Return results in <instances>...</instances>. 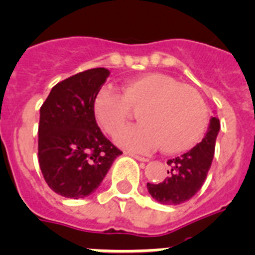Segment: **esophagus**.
<instances>
[{
  "label": "esophagus",
  "mask_w": 255,
  "mask_h": 255,
  "mask_svg": "<svg viewBox=\"0 0 255 255\" xmlns=\"http://www.w3.org/2000/svg\"><path fill=\"white\" fill-rule=\"evenodd\" d=\"M126 155H129V156L134 157V159H136V160L139 161H148V159L147 157H143V156H139V155H136V153H132V152H125Z\"/></svg>",
  "instance_id": "obj_1"
}]
</instances>
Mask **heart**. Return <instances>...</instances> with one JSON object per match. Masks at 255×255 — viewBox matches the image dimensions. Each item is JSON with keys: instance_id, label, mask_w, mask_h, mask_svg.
I'll list each match as a JSON object with an SVG mask.
<instances>
[{"instance_id": "1", "label": "heart", "mask_w": 255, "mask_h": 255, "mask_svg": "<svg viewBox=\"0 0 255 255\" xmlns=\"http://www.w3.org/2000/svg\"><path fill=\"white\" fill-rule=\"evenodd\" d=\"M138 108L139 124L115 135L120 147L134 152H147L159 144L164 152H182L201 139L207 125V107L201 95L163 73L131 78L125 82L123 94L104 87L94 100L95 119L108 134L125 124L130 109Z\"/></svg>"}]
</instances>
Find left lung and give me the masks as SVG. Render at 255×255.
I'll return each instance as SVG.
<instances>
[{
  "label": "left lung",
  "instance_id": "obj_1",
  "mask_svg": "<svg viewBox=\"0 0 255 255\" xmlns=\"http://www.w3.org/2000/svg\"><path fill=\"white\" fill-rule=\"evenodd\" d=\"M219 130L220 121L218 117H211L203 139L188 152L167 161L169 170L164 181L147 184L148 193L155 201L176 206L197 194L211 167Z\"/></svg>",
  "mask_w": 255,
  "mask_h": 255
}]
</instances>
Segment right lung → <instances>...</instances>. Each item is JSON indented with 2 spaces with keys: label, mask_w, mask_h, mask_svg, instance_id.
I'll use <instances>...</instances> for the list:
<instances>
[{
  "label": "right lung",
  "mask_w": 255,
  "mask_h": 255,
  "mask_svg": "<svg viewBox=\"0 0 255 255\" xmlns=\"http://www.w3.org/2000/svg\"><path fill=\"white\" fill-rule=\"evenodd\" d=\"M109 74L96 67L67 78L40 108V169L48 186L65 198L92 194L123 153L105 138L94 115V100Z\"/></svg>",
  "instance_id": "right-lung-1"
}]
</instances>
